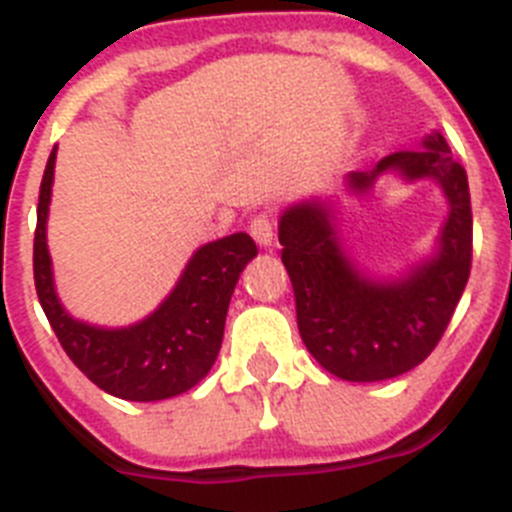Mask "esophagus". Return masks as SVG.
Segmentation results:
<instances>
[{
  "label": "esophagus",
  "mask_w": 512,
  "mask_h": 512,
  "mask_svg": "<svg viewBox=\"0 0 512 512\" xmlns=\"http://www.w3.org/2000/svg\"><path fill=\"white\" fill-rule=\"evenodd\" d=\"M248 233L253 235V241L259 246H271V241H274V217L269 212L253 215L251 223H248Z\"/></svg>",
  "instance_id": "1"
}]
</instances>
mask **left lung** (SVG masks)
I'll list each match as a JSON object with an SVG mask.
<instances>
[{
  "label": "left lung",
  "instance_id": "1",
  "mask_svg": "<svg viewBox=\"0 0 512 512\" xmlns=\"http://www.w3.org/2000/svg\"><path fill=\"white\" fill-rule=\"evenodd\" d=\"M436 179L449 217L431 259L400 279H374L348 256L333 205L307 200L279 220L282 261L292 279L297 328L325 372L346 382H382L410 372L431 356L449 325L472 269V202L464 166L441 133L420 151L384 156L374 169L351 171L346 189L366 194L379 176Z\"/></svg>",
  "mask_w": 512,
  "mask_h": 512
}]
</instances>
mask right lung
<instances>
[{"label": "right lung", "mask_w": 512, "mask_h": 512, "mask_svg": "<svg viewBox=\"0 0 512 512\" xmlns=\"http://www.w3.org/2000/svg\"><path fill=\"white\" fill-rule=\"evenodd\" d=\"M56 148L48 156L38 200L33 274L38 300L69 359L99 390L130 402H156L192 390L207 377L223 343L230 295L259 253L251 235L233 233L197 248L171 295L128 328H99L63 310L53 287L45 223L51 205Z\"/></svg>", "instance_id": "add662e5"}]
</instances>
